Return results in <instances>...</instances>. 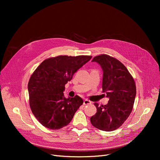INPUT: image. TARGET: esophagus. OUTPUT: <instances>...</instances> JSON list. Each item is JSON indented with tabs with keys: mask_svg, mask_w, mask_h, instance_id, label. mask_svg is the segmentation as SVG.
I'll return each instance as SVG.
<instances>
[{
	"mask_svg": "<svg viewBox=\"0 0 160 160\" xmlns=\"http://www.w3.org/2000/svg\"><path fill=\"white\" fill-rule=\"evenodd\" d=\"M91 104V102L88 99H86V100H83V105H89V104Z\"/></svg>",
	"mask_w": 160,
	"mask_h": 160,
	"instance_id": "1",
	"label": "esophagus"
}]
</instances>
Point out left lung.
Here are the masks:
<instances>
[{
  "instance_id": "obj_1",
  "label": "left lung",
  "mask_w": 160,
  "mask_h": 160,
  "mask_svg": "<svg viewBox=\"0 0 160 160\" xmlns=\"http://www.w3.org/2000/svg\"><path fill=\"white\" fill-rule=\"evenodd\" d=\"M92 62L102 67V91L110 99L104 106L94 103L97 113L90 121L100 130L111 132L121 127L130 115L136 95V83L127 67L112 56L100 54Z\"/></svg>"
}]
</instances>
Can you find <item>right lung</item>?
I'll return each instance as SVG.
<instances>
[{
  "mask_svg": "<svg viewBox=\"0 0 160 160\" xmlns=\"http://www.w3.org/2000/svg\"><path fill=\"white\" fill-rule=\"evenodd\" d=\"M91 56H58L47 58L33 71L28 89L32 113L43 127L60 129L69 124L83 104L81 97H63L65 86Z\"/></svg>",
  "mask_w": 160,
  "mask_h": 160,
  "instance_id": "right-lung-1",
  "label": "right lung"
}]
</instances>
